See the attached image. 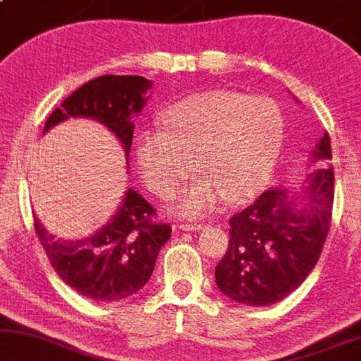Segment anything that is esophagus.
Here are the masks:
<instances>
[{
	"label": "esophagus",
	"instance_id": "1",
	"mask_svg": "<svg viewBox=\"0 0 361 361\" xmlns=\"http://www.w3.org/2000/svg\"><path fill=\"white\" fill-rule=\"evenodd\" d=\"M202 227H204V224H180L178 229L190 232V231H201Z\"/></svg>",
	"mask_w": 361,
	"mask_h": 361
}]
</instances>
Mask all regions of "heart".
<instances>
[{
    "label": "heart",
    "mask_w": 361,
    "mask_h": 361,
    "mask_svg": "<svg viewBox=\"0 0 361 361\" xmlns=\"http://www.w3.org/2000/svg\"><path fill=\"white\" fill-rule=\"evenodd\" d=\"M284 140L275 101L229 90L186 96L159 116V132H142L135 160L145 185L171 197L190 175L196 180L175 202V214L201 217L227 197L240 202L270 178Z\"/></svg>",
    "instance_id": "obj_1"
}]
</instances>
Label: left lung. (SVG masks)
<instances>
[{
	"label": "left lung",
	"instance_id": "8db88e82",
	"mask_svg": "<svg viewBox=\"0 0 361 361\" xmlns=\"http://www.w3.org/2000/svg\"><path fill=\"white\" fill-rule=\"evenodd\" d=\"M327 132L312 147V171L298 188H275L231 219V240L216 267L217 288L243 306L281 301L321 257L332 219L334 169Z\"/></svg>",
	"mask_w": 361,
	"mask_h": 361
}]
</instances>
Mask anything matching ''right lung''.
I'll return each mask as SVG.
<instances>
[{"label": "right lung", "mask_w": 361, "mask_h": 361, "mask_svg": "<svg viewBox=\"0 0 361 361\" xmlns=\"http://www.w3.org/2000/svg\"><path fill=\"white\" fill-rule=\"evenodd\" d=\"M152 85L137 75H103L90 80L49 116L42 134L72 118L96 121L113 132L129 161L132 116L144 109ZM154 216V207L134 188H128L118 211L88 237L59 238L35 214L34 226L54 270L70 288L93 301L113 302L145 286L160 248L171 235L169 224L152 222Z\"/></svg>", "instance_id": "right-lung-1"}]
</instances>
